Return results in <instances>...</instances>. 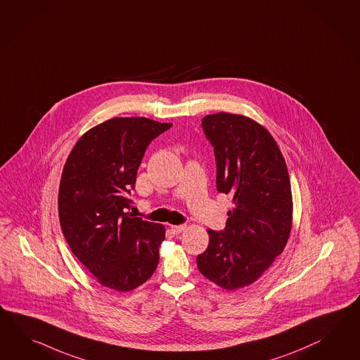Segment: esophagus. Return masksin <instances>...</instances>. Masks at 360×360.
Returning a JSON list of instances; mask_svg holds the SVG:
<instances>
[{"label":"esophagus","instance_id":"1","mask_svg":"<svg viewBox=\"0 0 360 360\" xmlns=\"http://www.w3.org/2000/svg\"><path fill=\"white\" fill-rule=\"evenodd\" d=\"M170 229H172V231H173L174 234H181V233H184V230L187 229V226H186V225H172Z\"/></svg>","mask_w":360,"mask_h":360}]
</instances>
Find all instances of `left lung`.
I'll use <instances>...</instances> for the list:
<instances>
[{"label": "left lung", "mask_w": 360, "mask_h": 360, "mask_svg": "<svg viewBox=\"0 0 360 360\" xmlns=\"http://www.w3.org/2000/svg\"><path fill=\"white\" fill-rule=\"evenodd\" d=\"M202 123L214 147L217 190L233 198V208L222 233L208 229L210 245L196 265L219 288L242 289L260 278L289 240V172L271 132L252 118L219 112Z\"/></svg>", "instance_id": "left-lung-1"}]
</instances>
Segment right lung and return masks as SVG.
Returning <instances> with one entry per match:
<instances>
[{
  "label": "right lung",
  "mask_w": 360,
  "mask_h": 360,
  "mask_svg": "<svg viewBox=\"0 0 360 360\" xmlns=\"http://www.w3.org/2000/svg\"><path fill=\"white\" fill-rule=\"evenodd\" d=\"M172 123L115 117L89 129L62 170L58 214L71 252L108 289L129 292L156 271L165 226L126 210L149 143Z\"/></svg>",
  "instance_id": "obj_1"
}]
</instances>
